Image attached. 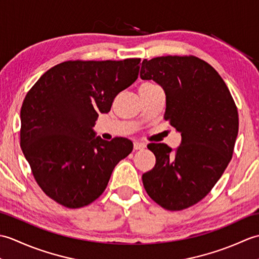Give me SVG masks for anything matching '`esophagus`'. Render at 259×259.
Masks as SVG:
<instances>
[{
	"label": "esophagus",
	"instance_id": "obj_1",
	"mask_svg": "<svg viewBox=\"0 0 259 259\" xmlns=\"http://www.w3.org/2000/svg\"><path fill=\"white\" fill-rule=\"evenodd\" d=\"M134 148H135V150H141V149H144V148H146V144H144V142L135 141L134 142Z\"/></svg>",
	"mask_w": 259,
	"mask_h": 259
}]
</instances>
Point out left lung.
Wrapping results in <instances>:
<instances>
[{
  "label": "left lung",
  "mask_w": 259,
  "mask_h": 259,
  "mask_svg": "<svg viewBox=\"0 0 259 259\" xmlns=\"http://www.w3.org/2000/svg\"><path fill=\"white\" fill-rule=\"evenodd\" d=\"M140 78L162 88L163 118L181 134L176 151L164 144L148 145L156 164L142 175V183L158 205L183 210L205 198L227 168L238 135L237 108L222 76L199 58L145 59Z\"/></svg>",
  "instance_id": "obj_1"
}]
</instances>
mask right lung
Returning a JSON list of instances; mask_svg holds the SVG:
<instances>
[{
	"label": "right lung",
	"instance_id": "right-lung-1",
	"mask_svg": "<svg viewBox=\"0 0 259 259\" xmlns=\"http://www.w3.org/2000/svg\"><path fill=\"white\" fill-rule=\"evenodd\" d=\"M140 59L67 61L48 70L21 108V148L37 185L68 208L88 206L133 151L125 138L96 137L99 113L138 78Z\"/></svg>",
	"mask_w": 259,
	"mask_h": 259
}]
</instances>
